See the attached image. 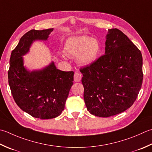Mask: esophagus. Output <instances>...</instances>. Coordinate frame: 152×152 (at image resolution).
<instances>
[{
  "instance_id": "1",
  "label": "esophagus",
  "mask_w": 152,
  "mask_h": 152,
  "mask_svg": "<svg viewBox=\"0 0 152 152\" xmlns=\"http://www.w3.org/2000/svg\"><path fill=\"white\" fill-rule=\"evenodd\" d=\"M74 81L76 82H78L82 79V75L78 72H75L74 75Z\"/></svg>"
}]
</instances>
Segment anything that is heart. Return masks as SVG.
I'll use <instances>...</instances> for the list:
<instances>
[{"label":"heart","mask_w":152,"mask_h":152,"mask_svg":"<svg viewBox=\"0 0 152 152\" xmlns=\"http://www.w3.org/2000/svg\"><path fill=\"white\" fill-rule=\"evenodd\" d=\"M64 51L67 56L76 57L79 64L86 66L96 60L100 51V45L96 39L87 36L73 37L66 41Z\"/></svg>","instance_id":"obj_1"}]
</instances>
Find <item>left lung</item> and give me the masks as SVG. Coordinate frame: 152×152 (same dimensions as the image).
I'll return each mask as SVG.
<instances>
[{
    "label": "left lung",
    "mask_w": 152,
    "mask_h": 152,
    "mask_svg": "<svg viewBox=\"0 0 152 152\" xmlns=\"http://www.w3.org/2000/svg\"><path fill=\"white\" fill-rule=\"evenodd\" d=\"M80 72L88 111L111 117L130 108L137 98L143 80L142 53L119 29H109L105 55Z\"/></svg>",
    "instance_id": "left-lung-1"
}]
</instances>
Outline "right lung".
Masks as SVG:
<instances>
[{
	"label": "right lung",
	"instance_id": "add662e5",
	"mask_svg": "<svg viewBox=\"0 0 152 152\" xmlns=\"http://www.w3.org/2000/svg\"><path fill=\"white\" fill-rule=\"evenodd\" d=\"M53 29H31L21 37L11 53L8 72V84L18 106L40 119L55 118L61 114L74 81V72L56 69L54 62L41 70L29 71L22 56L33 41L47 40Z\"/></svg>",
	"mask_w": 152,
	"mask_h": 152
}]
</instances>
